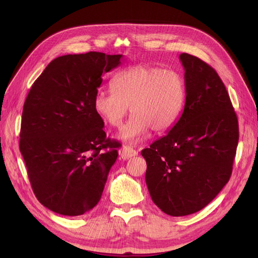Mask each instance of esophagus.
Returning <instances> with one entry per match:
<instances>
[{"label": "esophagus", "instance_id": "1", "mask_svg": "<svg viewBox=\"0 0 258 258\" xmlns=\"http://www.w3.org/2000/svg\"><path fill=\"white\" fill-rule=\"evenodd\" d=\"M136 155H138V152L136 150H134L131 146H123L122 150L120 152V156L122 159H129L131 157H135Z\"/></svg>", "mask_w": 258, "mask_h": 258}]
</instances>
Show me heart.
Listing matches in <instances>:
<instances>
[{"mask_svg": "<svg viewBox=\"0 0 258 258\" xmlns=\"http://www.w3.org/2000/svg\"><path fill=\"white\" fill-rule=\"evenodd\" d=\"M114 90H99L95 99L96 112L107 124L119 128L130 110L134 113L120 132L127 142H137L153 128L165 132L181 116L186 85L183 76L173 70L148 64L131 66L112 79Z\"/></svg>", "mask_w": 258, "mask_h": 258, "instance_id": "obj_1", "label": "heart"}]
</instances>
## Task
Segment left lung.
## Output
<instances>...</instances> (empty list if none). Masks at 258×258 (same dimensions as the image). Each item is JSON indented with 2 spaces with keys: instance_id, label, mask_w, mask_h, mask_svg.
Masks as SVG:
<instances>
[{
  "instance_id": "8db88e82",
  "label": "left lung",
  "mask_w": 258,
  "mask_h": 258,
  "mask_svg": "<svg viewBox=\"0 0 258 258\" xmlns=\"http://www.w3.org/2000/svg\"><path fill=\"white\" fill-rule=\"evenodd\" d=\"M185 70L184 111L166 136L141 155L154 204L171 216L196 213L229 181L239 141L238 118L215 70L181 53Z\"/></svg>"
}]
</instances>
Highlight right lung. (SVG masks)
<instances>
[{
  "mask_svg": "<svg viewBox=\"0 0 258 258\" xmlns=\"http://www.w3.org/2000/svg\"><path fill=\"white\" fill-rule=\"evenodd\" d=\"M121 58L97 51L58 57L28 93L20 153L35 197L54 213L83 215L102 196L120 143L106 137L93 99Z\"/></svg>",
  "mask_w": 258,
  "mask_h": 258,
  "instance_id": "obj_1",
  "label": "right lung"
}]
</instances>
